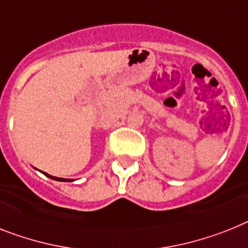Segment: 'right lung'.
<instances>
[{
  "mask_svg": "<svg viewBox=\"0 0 248 248\" xmlns=\"http://www.w3.org/2000/svg\"><path fill=\"white\" fill-rule=\"evenodd\" d=\"M44 173V174L46 175V177H48V178H51V179H54V181H59V182H70V181H73V179H65V178H58V177H54V175H50V174H47V173H45V172H42Z\"/></svg>",
  "mask_w": 248,
  "mask_h": 248,
  "instance_id": "obj_1",
  "label": "right lung"
}]
</instances>
